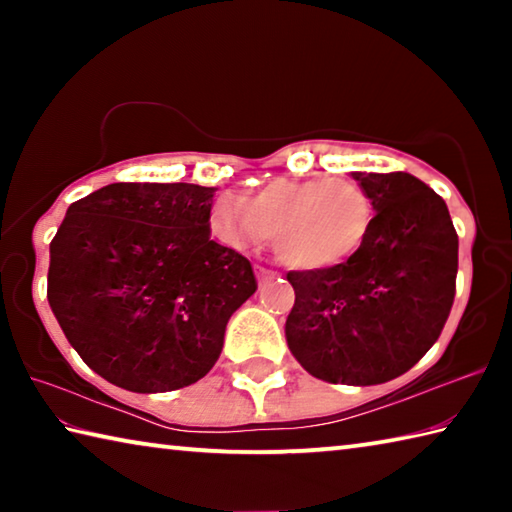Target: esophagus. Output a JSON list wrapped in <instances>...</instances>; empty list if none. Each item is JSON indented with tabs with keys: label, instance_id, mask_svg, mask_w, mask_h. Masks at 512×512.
<instances>
[{
	"label": "esophagus",
	"instance_id": "1",
	"mask_svg": "<svg viewBox=\"0 0 512 512\" xmlns=\"http://www.w3.org/2000/svg\"><path fill=\"white\" fill-rule=\"evenodd\" d=\"M275 277H280V273L273 271V268H266V266H257V280L259 282H268V280H275Z\"/></svg>",
	"mask_w": 512,
	"mask_h": 512
}]
</instances>
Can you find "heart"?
I'll return each mask as SVG.
<instances>
[{
	"mask_svg": "<svg viewBox=\"0 0 512 512\" xmlns=\"http://www.w3.org/2000/svg\"><path fill=\"white\" fill-rule=\"evenodd\" d=\"M221 214L241 235L271 237L282 262L320 271L361 248L372 225V201L352 178H275L241 201L225 203Z\"/></svg>",
	"mask_w": 512,
	"mask_h": 512,
	"instance_id": "heart-1",
	"label": "heart"
}]
</instances>
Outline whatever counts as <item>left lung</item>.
Segmentation results:
<instances>
[{
  "label": "left lung",
  "instance_id": "left-lung-1",
  "mask_svg": "<svg viewBox=\"0 0 512 512\" xmlns=\"http://www.w3.org/2000/svg\"><path fill=\"white\" fill-rule=\"evenodd\" d=\"M372 225L348 262L289 271L293 357L329 384L370 386L404 375L447 323L454 305L458 235L443 198L411 173H352Z\"/></svg>",
  "mask_w": 512,
  "mask_h": 512
}]
</instances>
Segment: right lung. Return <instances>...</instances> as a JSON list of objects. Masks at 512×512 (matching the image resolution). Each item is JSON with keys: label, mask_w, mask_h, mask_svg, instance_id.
Listing matches in <instances>:
<instances>
[{"label": "right lung", "mask_w": 512, "mask_h": 512, "mask_svg": "<svg viewBox=\"0 0 512 512\" xmlns=\"http://www.w3.org/2000/svg\"><path fill=\"white\" fill-rule=\"evenodd\" d=\"M214 192L112 183L69 205L49 246V307L110 384L133 393L194 384L257 291L253 264L210 237Z\"/></svg>", "instance_id": "1"}]
</instances>
